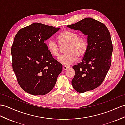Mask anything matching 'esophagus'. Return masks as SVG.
Here are the masks:
<instances>
[{
  "instance_id": "obj_1",
  "label": "esophagus",
  "mask_w": 125,
  "mask_h": 125,
  "mask_svg": "<svg viewBox=\"0 0 125 125\" xmlns=\"http://www.w3.org/2000/svg\"><path fill=\"white\" fill-rule=\"evenodd\" d=\"M62 68H63V70H67V69L68 68V67H67V66H63L62 67Z\"/></svg>"
}]
</instances>
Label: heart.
<instances>
[{"mask_svg":"<svg viewBox=\"0 0 125 125\" xmlns=\"http://www.w3.org/2000/svg\"><path fill=\"white\" fill-rule=\"evenodd\" d=\"M60 45L67 44L66 54L59 57L58 62L65 66L73 64L78 58L83 57L87 49V43L86 39L78 36L76 33L71 31H63L58 36ZM48 49L54 57L60 54L59 45L52 39H50L47 43Z\"/></svg>","mask_w":125,"mask_h":125,"instance_id":"obj_1","label":"heart"}]
</instances>
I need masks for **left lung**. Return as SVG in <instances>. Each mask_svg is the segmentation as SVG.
Instances as JSON below:
<instances>
[{
  "label": "left lung",
  "mask_w": 125,
  "mask_h": 125,
  "mask_svg": "<svg viewBox=\"0 0 125 125\" xmlns=\"http://www.w3.org/2000/svg\"><path fill=\"white\" fill-rule=\"evenodd\" d=\"M67 27L87 36L86 52L81 63L73 67L75 72L73 87L81 93L93 90L101 84L110 67L113 50L110 33L104 24L90 17Z\"/></svg>",
  "instance_id": "1"
}]
</instances>
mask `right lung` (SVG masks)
<instances>
[{"instance_id": "obj_1", "label": "right lung", "mask_w": 125, "mask_h": 125, "mask_svg": "<svg viewBox=\"0 0 125 125\" xmlns=\"http://www.w3.org/2000/svg\"><path fill=\"white\" fill-rule=\"evenodd\" d=\"M60 28L34 23L17 33L11 48L13 69L20 86L34 95H45L62 69L44 42Z\"/></svg>"}]
</instances>
